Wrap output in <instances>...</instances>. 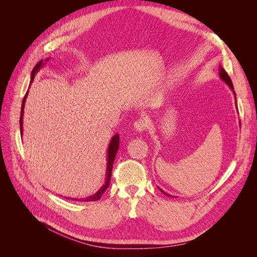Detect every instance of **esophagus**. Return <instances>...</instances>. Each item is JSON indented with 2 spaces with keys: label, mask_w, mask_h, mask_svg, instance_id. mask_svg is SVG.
Returning <instances> with one entry per match:
<instances>
[{
  "label": "esophagus",
  "mask_w": 257,
  "mask_h": 257,
  "mask_svg": "<svg viewBox=\"0 0 257 257\" xmlns=\"http://www.w3.org/2000/svg\"><path fill=\"white\" fill-rule=\"evenodd\" d=\"M148 127V122L144 118H139L137 121L134 122V128L137 132H144Z\"/></svg>",
  "instance_id": "esophagus-1"
}]
</instances>
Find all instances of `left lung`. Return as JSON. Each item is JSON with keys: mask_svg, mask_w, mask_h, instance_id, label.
<instances>
[{"mask_svg": "<svg viewBox=\"0 0 257 257\" xmlns=\"http://www.w3.org/2000/svg\"><path fill=\"white\" fill-rule=\"evenodd\" d=\"M219 75H220V78L225 82V83H227L228 84V87L232 90V92H234V95H235V97H236V93H235V91H234V85H232V82H231V80H230V78H229V76H228V74L225 72V69L222 67V66H220V72H219ZM237 103V102H236ZM161 190V189H160ZM161 192H163L164 194H166L164 191H162L161 190ZM167 196H169L168 194H166Z\"/></svg>", "mask_w": 257, "mask_h": 257, "instance_id": "8db88e82", "label": "left lung"}]
</instances>
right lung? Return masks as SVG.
Masks as SVG:
<instances>
[{
  "label": "right lung",
  "mask_w": 257,
  "mask_h": 257,
  "mask_svg": "<svg viewBox=\"0 0 257 257\" xmlns=\"http://www.w3.org/2000/svg\"><path fill=\"white\" fill-rule=\"evenodd\" d=\"M49 59H47L46 61H48ZM44 65L43 63V60L38 62V63L35 65V67L33 68L32 71V75H31V83H32V81L34 80V76L35 74L38 72V69H40L42 66ZM27 96H28V92L26 93L25 97H23V100H22V106H21V113H20V134L22 135V119H23V109H25V104H26V99H27ZM118 149H119V135L115 134L110 141V144L109 146H108V150H107V170H106V180H105V183L104 185L100 188L94 195H91L89 197H85V198H80V199H77V198H74V200H80V201H95V200H98L100 197H102V195L104 194V192L107 190L108 186H109V183H110V178H111V170H112V165H113V161H114V158H115V154L116 152H118Z\"/></svg>",
  "instance_id": "add662e5"
}]
</instances>
